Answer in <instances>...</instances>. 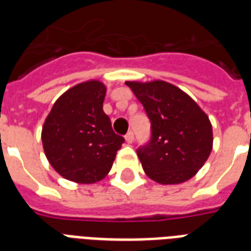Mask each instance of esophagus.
Instances as JSON below:
<instances>
[{"label":"esophagus","mask_w":251,"mask_h":251,"mask_svg":"<svg viewBox=\"0 0 251 251\" xmlns=\"http://www.w3.org/2000/svg\"><path fill=\"white\" fill-rule=\"evenodd\" d=\"M125 139H126V142H127V143H133L134 142V134H133V131H129V133L126 134L125 135Z\"/></svg>","instance_id":"obj_1"}]
</instances>
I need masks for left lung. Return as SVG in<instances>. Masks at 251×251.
<instances>
[{
    "label": "left lung",
    "mask_w": 251,
    "mask_h": 251,
    "mask_svg": "<svg viewBox=\"0 0 251 251\" xmlns=\"http://www.w3.org/2000/svg\"><path fill=\"white\" fill-rule=\"evenodd\" d=\"M126 84L151 121V141L137 151L146 175L161 185H177L194 177L212 151L208 116L175 84L164 80Z\"/></svg>",
    "instance_id": "8db88e82"
}]
</instances>
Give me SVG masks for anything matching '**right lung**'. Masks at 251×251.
<instances>
[{
	"mask_svg": "<svg viewBox=\"0 0 251 251\" xmlns=\"http://www.w3.org/2000/svg\"><path fill=\"white\" fill-rule=\"evenodd\" d=\"M106 87L91 79L75 84L53 104L41 130L45 156L64 178L76 183L101 181L125 139L102 110Z\"/></svg>",
	"mask_w": 251,
	"mask_h": 251,
	"instance_id": "obj_1",
	"label": "right lung"
}]
</instances>
